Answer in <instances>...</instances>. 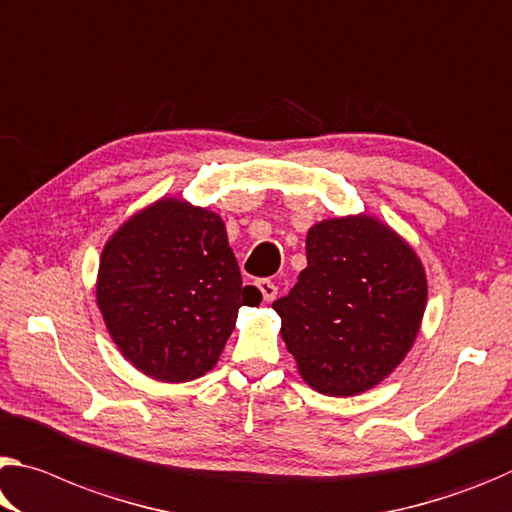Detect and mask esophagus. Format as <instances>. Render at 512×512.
<instances>
[{
	"mask_svg": "<svg viewBox=\"0 0 512 512\" xmlns=\"http://www.w3.org/2000/svg\"><path fill=\"white\" fill-rule=\"evenodd\" d=\"M257 289L262 291V296H264L266 303H269V300H273L275 296H278V287H275L269 278L257 280Z\"/></svg>",
	"mask_w": 512,
	"mask_h": 512,
	"instance_id": "obj_1",
	"label": "esophagus"
}]
</instances>
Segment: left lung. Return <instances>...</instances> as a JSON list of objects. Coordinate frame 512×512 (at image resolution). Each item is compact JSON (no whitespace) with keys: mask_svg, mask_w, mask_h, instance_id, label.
I'll list each match as a JSON object with an SVG mask.
<instances>
[{"mask_svg":"<svg viewBox=\"0 0 512 512\" xmlns=\"http://www.w3.org/2000/svg\"><path fill=\"white\" fill-rule=\"evenodd\" d=\"M307 269L273 303L303 380L355 396L394 371L415 342L426 275L410 246L369 216L332 218L307 232Z\"/></svg>","mask_w":512,"mask_h":512,"instance_id":"1","label":"left lung"}]
</instances>
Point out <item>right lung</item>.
Instances as JSON below:
<instances>
[{
    "label": "right lung",
    "instance_id": "1",
    "mask_svg": "<svg viewBox=\"0 0 512 512\" xmlns=\"http://www.w3.org/2000/svg\"><path fill=\"white\" fill-rule=\"evenodd\" d=\"M243 287L221 218L182 200H159L104 246L97 305L120 353L166 383L214 367L241 305H259Z\"/></svg>",
    "mask_w": 512,
    "mask_h": 512
}]
</instances>
